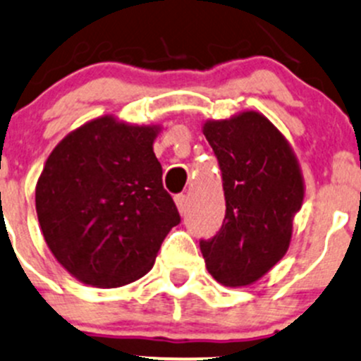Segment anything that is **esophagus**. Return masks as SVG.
Returning <instances> with one entry per match:
<instances>
[{"label":"esophagus","mask_w":361,"mask_h":361,"mask_svg":"<svg viewBox=\"0 0 361 361\" xmlns=\"http://www.w3.org/2000/svg\"><path fill=\"white\" fill-rule=\"evenodd\" d=\"M174 202H176L178 209L183 214L185 209H187V195H185V193H178V195L174 197Z\"/></svg>","instance_id":"34e87169"}]
</instances>
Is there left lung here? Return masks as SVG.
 Here are the masks:
<instances>
[{"label":"left lung","mask_w":361,"mask_h":361,"mask_svg":"<svg viewBox=\"0 0 361 361\" xmlns=\"http://www.w3.org/2000/svg\"><path fill=\"white\" fill-rule=\"evenodd\" d=\"M204 135L218 159L226 212L212 238H200L207 270L226 287L270 271L289 249L305 187L287 140L257 112L209 121Z\"/></svg>","instance_id":"left-lung-1"}]
</instances>
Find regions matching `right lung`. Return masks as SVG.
Segmentation results:
<instances>
[{
	"label": "right lung",
	"instance_id": "add662e5",
	"mask_svg": "<svg viewBox=\"0 0 361 361\" xmlns=\"http://www.w3.org/2000/svg\"><path fill=\"white\" fill-rule=\"evenodd\" d=\"M155 135L105 116L66 136L44 164L36 187L41 231L82 283L112 289L142 279L180 225L152 149Z\"/></svg>",
	"mask_w": 361,
	"mask_h": 361
}]
</instances>
